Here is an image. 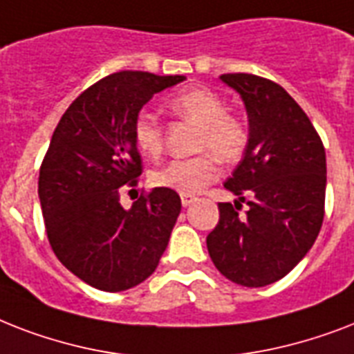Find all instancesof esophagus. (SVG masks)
I'll return each mask as SVG.
<instances>
[{
	"mask_svg": "<svg viewBox=\"0 0 354 354\" xmlns=\"http://www.w3.org/2000/svg\"><path fill=\"white\" fill-rule=\"evenodd\" d=\"M194 200H196V198H194L193 194H182V205H183V207H187V205L193 204Z\"/></svg>",
	"mask_w": 354,
	"mask_h": 354,
	"instance_id": "esophagus-1",
	"label": "esophagus"
}]
</instances>
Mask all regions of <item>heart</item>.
<instances>
[{
	"label": "heart",
	"instance_id": "heart-1",
	"mask_svg": "<svg viewBox=\"0 0 354 354\" xmlns=\"http://www.w3.org/2000/svg\"><path fill=\"white\" fill-rule=\"evenodd\" d=\"M169 106L180 118L198 124L194 150H207L187 160H172L150 174L156 187L171 189L180 194H194L215 182L218 165L215 156L224 163H233L244 154L248 145V128L242 119L227 112L226 101L209 88H194L178 93ZM136 149L150 160L163 152V132L158 119L149 112H139L132 122ZM213 151L212 155L210 152Z\"/></svg>",
	"mask_w": 354,
	"mask_h": 354
}]
</instances>
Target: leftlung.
<instances>
[{"instance_id":"8db88e82","label":"left lung","mask_w":354,"mask_h":354,"mask_svg":"<svg viewBox=\"0 0 354 354\" xmlns=\"http://www.w3.org/2000/svg\"><path fill=\"white\" fill-rule=\"evenodd\" d=\"M248 113L244 158L224 187L235 205L218 204L221 218L207 252L224 277L266 286L285 277L313 248L325 207V149L307 113L272 80L248 73L221 75ZM241 201L248 211L239 216Z\"/></svg>"}]
</instances>
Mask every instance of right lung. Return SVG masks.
<instances>
[{"label": "right lung", "mask_w": 354, "mask_h": 354, "mask_svg": "<svg viewBox=\"0 0 354 354\" xmlns=\"http://www.w3.org/2000/svg\"><path fill=\"white\" fill-rule=\"evenodd\" d=\"M183 75L119 71L82 91L53 132L41 161L38 196L58 261L104 292L143 283L160 263L182 211L171 189H152L130 209L122 185H138L141 156L132 138L139 110Z\"/></svg>", "instance_id": "right-lung-1"}]
</instances>
